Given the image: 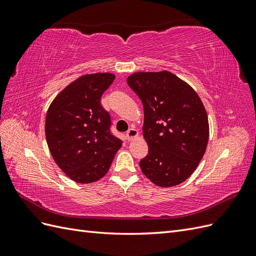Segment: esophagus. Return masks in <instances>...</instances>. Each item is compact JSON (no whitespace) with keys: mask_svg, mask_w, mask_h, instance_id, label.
Wrapping results in <instances>:
<instances>
[{"mask_svg":"<svg viewBox=\"0 0 256 256\" xmlns=\"http://www.w3.org/2000/svg\"><path fill=\"white\" fill-rule=\"evenodd\" d=\"M138 136V130L136 129V128H134V127H131L128 131H127V134H126V136H127V140H132V138H136Z\"/></svg>","mask_w":256,"mask_h":256,"instance_id":"obj_1","label":"esophagus"}]
</instances>
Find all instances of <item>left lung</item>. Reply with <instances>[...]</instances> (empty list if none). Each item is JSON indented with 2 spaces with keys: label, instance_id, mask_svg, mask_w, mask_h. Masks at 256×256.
<instances>
[{
  "label": "left lung",
  "instance_id": "left-lung-1",
  "mask_svg": "<svg viewBox=\"0 0 256 256\" xmlns=\"http://www.w3.org/2000/svg\"><path fill=\"white\" fill-rule=\"evenodd\" d=\"M127 83L144 108L143 136L148 154L143 174L160 187L187 180L202 160L208 142V118L188 83L168 72H136Z\"/></svg>",
  "mask_w": 256,
  "mask_h": 256
}]
</instances>
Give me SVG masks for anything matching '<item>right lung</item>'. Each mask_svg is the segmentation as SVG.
Wrapping results in <instances>:
<instances>
[{
    "instance_id": "1",
    "label": "right lung",
    "mask_w": 256,
    "mask_h": 256,
    "mask_svg": "<svg viewBox=\"0 0 256 256\" xmlns=\"http://www.w3.org/2000/svg\"><path fill=\"white\" fill-rule=\"evenodd\" d=\"M113 74L80 76L53 100L46 116V138L54 161L78 184H90L109 171L122 140L111 132V116L102 96Z\"/></svg>"
}]
</instances>
